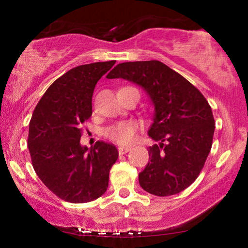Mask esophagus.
Returning a JSON list of instances; mask_svg holds the SVG:
<instances>
[{
	"instance_id": "obj_1",
	"label": "esophagus",
	"mask_w": 248,
	"mask_h": 248,
	"mask_svg": "<svg viewBox=\"0 0 248 248\" xmlns=\"http://www.w3.org/2000/svg\"><path fill=\"white\" fill-rule=\"evenodd\" d=\"M131 150V147H118V154L124 155Z\"/></svg>"
}]
</instances>
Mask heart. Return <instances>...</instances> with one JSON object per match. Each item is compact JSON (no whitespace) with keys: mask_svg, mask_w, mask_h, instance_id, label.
Listing matches in <instances>:
<instances>
[{"mask_svg":"<svg viewBox=\"0 0 248 248\" xmlns=\"http://www.w3.org/2000/svg\"><path fill=\"white\" fill-rule=\"evenodd\" d=\"M138 128V124L133 121L118 122V123L107 127L105 134L115 143L128 144L137 138Z\"/></svg>","mask_w":248,"mask_h":248,"instance_id":"obj_1","label":"heart"}]
</instances>
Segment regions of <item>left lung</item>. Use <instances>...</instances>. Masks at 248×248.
Segmentation results:
<instances>
[{
  "mask_svg": "<svg viewBox=\"0 0 248 248\" xmlns=\"http://www.w3.org/2000/svg\"><path fill=\"white\" fill-rule=\"evenodd\" d=\"M108 79L131 81L150 97L154 123L149 160L139 174L141 187L157 196L177 194L198 178L212 147L215 118L204 96L159 61L117 64Z\"/></svg>",
  "mask_w": 248,
  "mask_h": 248,
  "instance_id": "left-lung-1",
  "label": "left lung"
}]
</instances>
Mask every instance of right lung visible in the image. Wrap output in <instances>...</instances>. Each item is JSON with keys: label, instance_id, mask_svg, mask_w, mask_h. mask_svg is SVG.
Masks as SVG:
<instances>
[{"label": "right lung", "instance_id": "add662e5", "mask_svg": "<svg viewBox=\"0 0 248 248\" xmlns=\"http://www.w3.org/2000/svg\"><path fill=\"white\" fill-rule=\"evenodd\" d=\"M116 61L79 65L54 81L37 104L29 123L28 149L32 167L56 196L71 203L100 198L118 158L115 145L80 143L81 125L93 115V94L101 77Z\"/></svg>", "mask_w": 248, "mask_h": 248}]
</instances>
